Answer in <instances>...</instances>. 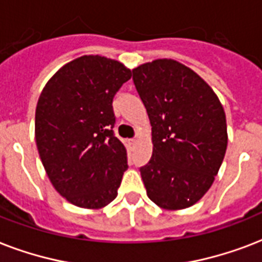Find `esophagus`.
I'll list each match as a JSON object with an SVG mask.
<instances>
[{"mask_svg":"<svg viewBox=\"0 0 262 262\" xmlns=\"http://www.w3.org/2000/svg\"><path fill=\"white\" fill-rule=\"evenodd\" d=\"M137 139H128V143H129V145H131V146H134V145H135V143H137Z\"/></svg>","mask_w":262,"mask_h":262,"instance_id":"esophagus-1","label":"esophagus"}]
</instances>
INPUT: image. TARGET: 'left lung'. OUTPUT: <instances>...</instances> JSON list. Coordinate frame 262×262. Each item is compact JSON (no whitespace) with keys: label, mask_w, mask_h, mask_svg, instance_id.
Wrapping results in <instances>:
<instances>
[{"label":"left lung","mask_w":262,"mask_h":262,"mask_svg":"<svg viewBox=\"0 0 262 262\" xmlns=\"http://www.w3.org/2000/svg\"><path fill=\"white\" fill-rule=\"evenodd\" d=\"M151 124L153 154L141 168L150 200L161 209L196 204L226 156V112L213 89L182 62L157 58L133 70Z\"/></svg>","instance_id":"1"}]
</instances>
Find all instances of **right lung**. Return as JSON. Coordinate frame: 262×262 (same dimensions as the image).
I'll use <instances>...</instances> for the list:
<instances>
[{"label":"right lung","instance_id":"right-lung-1","mask_svg":"<svg viewBox=\"0 0 262 262\" xmlns=\"http://www.w3.org/2000/svg\"><path fill=\"white\" fill-rule=\"evenodd\" d=\"M131 78L123 62L80 56L49 79L35 109V142L50 183L83 209H102L117 196L127 165L113 135V97Z\"/></svg>","mask_w":262,"mask_h":262}]
</instances>
